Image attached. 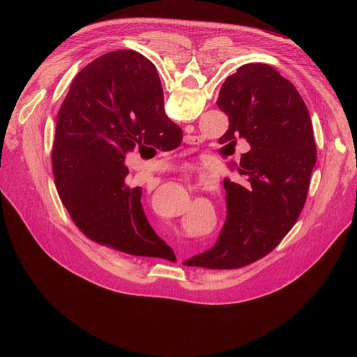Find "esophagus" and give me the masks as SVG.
Segmentation results:
<instances>
[{"label":"esophagus","instance_id":"1","mask_svg":"<svg viewBox=\"0 0 357 357\" xmlns=\"http://www.w3.org/2000/svg\"><path fill=\"white\" fill-rule=\"evenodd\" d=\"M192 141H195V138H193V137H189V138H188V142H192Z\"/></svg>","mask_w":357,"mask_h":357}]
</instances>
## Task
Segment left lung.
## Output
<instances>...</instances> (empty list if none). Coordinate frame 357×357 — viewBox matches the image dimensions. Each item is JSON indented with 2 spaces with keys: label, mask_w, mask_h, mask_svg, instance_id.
<instances>
[{
  "label": "left lung",
  "mask_w": 357,
  "mask_h": 357,
  "mask_svg": "<svg viewBox=\"0 0 357 357\" xmlns=\"http://www.w3.org/2000/svg\"><path fill=\"white\" fill-rule=\"evenodd\" d=\"M134 87L162 93L154 63L138 52ZM216 103L229 117L219 142L227 146L244 138L251 146L237 168L245 186L225 179L227 216L219 238L183 266L229 270L263 259L292 229L307 200L317 146L301 94L270 65L240 66L222 84Z\"/></svg>",
  "instance_id": "8db88e82"
}]
</instances>
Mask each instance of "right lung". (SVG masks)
Instances as JSON below:
<instances>
[{
	"label": "right lung",
	"instance_id": "add662e5",
	"mask_svg": "<svg viewBox=\"0 0 357 357\" xmlns=\"http://www.w3.org/2000/svg\"><path fill=\"white\" fill-rule=\"evenodd\" d=\"M181 141L164 93L135 90L132 50L89 63L65 97L52 148L55 185L73 223L90 240L132 256L175 257L148 223L141 188L128 185L124 160L135 145L171 151Z\"/></svg>",
	"mask_w": 357,
	"mask_h": 357
}]
</instances>
